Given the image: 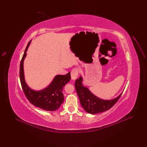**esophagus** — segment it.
Wrapping results in <instances>:
<instances>
[{
    "label": "esophagus",
    "instance_id": "34e87169",
    "mask_svg": "<svg viewBox=\"0 0 147 147\" xmlns=\"http://www.w3.org/2000/svg\"><path fill=\"white\" fill-rule=\"evenodd\" d=\"M80 73L79 69L78 67H75L72 69L71 72V78L72 80H75L76 77L78 76Z\"/></svg>",
    "mask_w": 147,
    "mask_h": 147
}]
</instances>
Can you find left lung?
I'll return each instance as SVG.
<instances>
[{
  "instance_id": "left-lung-1",
  "label": "left lung",
  "mask_w": 147,
  "mask_h": 147,
  "mask_svg": "<svg viewBox=\"0 0 147 147\" xmlns=\"http://www.w3.org/2000/svg\"><path fill=\"white\" fill-rule=\"evenodd\" d=\"M81 82V77L75 81V89L81 106L87 113L90 114H98L109 109L119 100L122 94H121L114 99L104 100L93 95L87 88L83 87Z\"/></svg>"
}]
</instances>
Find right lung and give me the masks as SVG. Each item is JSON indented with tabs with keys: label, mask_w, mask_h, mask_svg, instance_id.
Segmentation results:
<instances>
[{
	"label": "right lung",
	"mask_w": 147,
	"mask_h": 147,
	"mask_svg": "<svg viewBox=\"0 0 147 147\" xmlns=\"http://www.w3.org/2000/svg\"><path fill=\"white\" fill-rule=\"evenodd\" d=\"M30 43H28L20 66V79L23 92L29 100L34 106L48 111H54L58 109L64 101L63 89L71 80V73L65 75H57L51 84L47 88L35 92L31 90L24 81L23 72V61L26 55V51Z\"/></svg>",
	"instance_id": "obj_1"
}]
</instances>
